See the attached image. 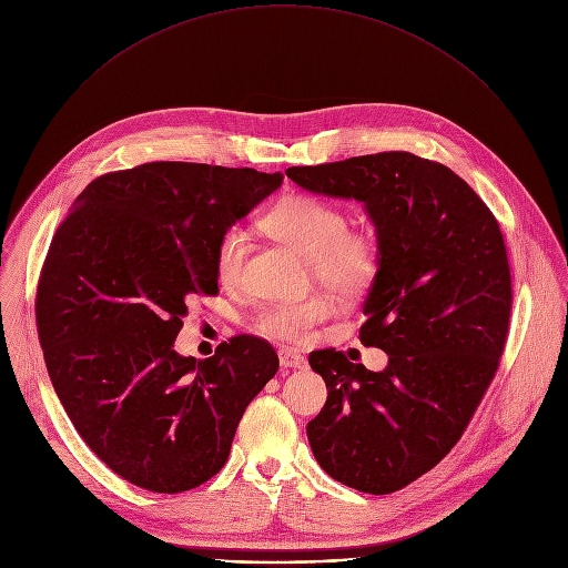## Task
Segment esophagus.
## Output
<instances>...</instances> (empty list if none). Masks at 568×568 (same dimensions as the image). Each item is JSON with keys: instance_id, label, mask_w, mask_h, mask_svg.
<instances>
[{"instance_id": "1", "label": "esophagus", "mask_w": 568, "mask_h": 568, "mask_svg": "<svg viewBox=\"0 0 568 568\" xmlns=\"http://www.w3.org/2000/svg\"><path fill=\"white\" fill-rule=\"evenodd\" d=\"M278 359H281V367H285V369H303L307 365L305 357L292 348H281Z\"/></svg>"}]
</instances>
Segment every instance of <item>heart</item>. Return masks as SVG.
Listing matches in <instances>:
<instances>
[{"instance_id": "obj_1", "label": "heart", "mask_w": 568, "mask_h": 568, "mask_svg": "<svg viewBox=\"0 0 568 568\" xmlns=\"http://www.w3.org/2000/svg\"><path fill=\"white\" fill-rule=\"evenodd\" d=\"M263 229L290 244L313 265L317 281L344 298L359 296L372 287L381 270V244L367 233L348 229L342 205L305 192L281 196L261 217ZM251 240L244 226H226L213 251V270L222 285L242 278ZM335 311V301L313 294L301 301L267 303L255 317V331L267 337L298 344L313 335Z\"/></svg>"}]
</instances>
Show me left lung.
<instances>
[{
  "label": "left lung",
  "instance_id": "left-lung-1",
  "mask_svg": "<svg viewBox=\"0 0 568 568\" xmlns=\"http://www.w3.org/2000/svg\"><path fill=\"white\" fill-rule=\"evenodd\" d=\"M305 190L365 201L381 270L359 339L389 365L311 353L328 398L307 424L320 467L365 494H392L450 453L491 385L509 333L511 274L487 203L446 165L381 151L285 172Z\"/></svg>",
  "mask_w": 568,
  "mask_h": 568
}]
</instances>
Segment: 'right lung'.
<instances>
[{
	"label": "right lung",
	"mask_w": 568,
	"mask_h": 568,
	"mask_svg": "<svg viewBox=\"0 0 568 568\" xmlns=\"http://www.w3.org/2000/svg\"><path fill=\"white\" fill-rule=\"evenodd\" d=\"M251 168L156 161L101 174L51 237L36 290L44 365L90 450L135 487L181 494L226 464L246 405L278 372L235 335L215 355L174 339L196 296L220 294V233L281 185Z\"/></svg>",
	"instance_id": "right-lung-1"
}]
</instances>
